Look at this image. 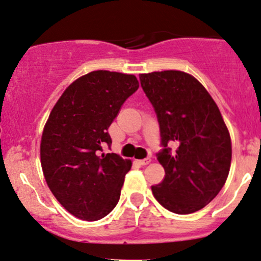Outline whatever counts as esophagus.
Masks as SVG:
<instances>
[{
	"mask_svg": "<svg viewBox=\"0 0 261 261\" xmlns=\"http://www.w3.org/2000/svg\"><path fill=\"white\" fill-rule=\"evenodd\" d=\"M149 163H150V158H146V159L138 160V164L142 165V166H144V165H148Z\"/></svg>",
	"mask_w": 261,
	"mask_h": 261,
	"instance_id": "34e87169",
	"label": "esophagus"
}]
</instances>
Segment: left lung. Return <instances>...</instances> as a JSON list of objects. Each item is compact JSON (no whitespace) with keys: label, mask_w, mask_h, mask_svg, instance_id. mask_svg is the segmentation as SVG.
<instances>
[{"label":"left lung","mask_w":261,"mask_h":261,"mask_svg":"<svg viewBox=\"0 0 261 261\" xmlns=\"http://www.w3.org/2000/svg\"><path fill=\"white\" fill-rule=\"evenodd\" d=\"M140 82L156 114L163 148L156 158L165 178L151 187L153 195L173 213L196 212L218 195L231 164V140L219 108L186 72H151L140 74Z\"/></svg>","instance_id":"left-lung-1"}]
</instances>
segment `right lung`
<instances>
[{
  "label": "right lung",
  "instance_id": "obj_1",
  "mask_svg": "<svg viewBox=\"0 0 261 261\" xmlns=\"http://www.w3.org/2000/svg\"><path fill=\"white\" fill-rule=\"evenodd\" d=\"M138 87L133 74L94 71L74 81L50 112L41 141L43 174L79 219H102L120 199L131 161L102 151L112 144L108 127Z\"/></svg>",
  "mask_w": 261,
  "mask_h": 261
}]
</instances>
